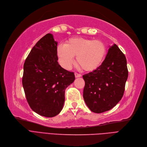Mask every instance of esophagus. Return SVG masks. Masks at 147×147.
Listing matches in <instances>:
<instances>
[{
	"mask_svg": "<svg viewBox=\"0 0 147 147\" xmlns=\"http://www.w3.org/2000/svg\"><path fill=\"white\" fill-rule=\"evenodd\" d=\"M74 76H75V78H80V76H81V74H78V73H74Z\"/></svg>",
	"mask_w": 147,
	"mask_h": 147,
	"instance_id": "34e87169",
	"label": "esophagus"
}]
</instances>
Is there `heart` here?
Instances as JSON below:
<instances>
[{"label":"heart","instance_id":"heart-1","mask_svg":"<svg viewBox=\"0 0 147 147\" xmlns=\"http://www.w3.org/2000/svg\"><path fill=\"white\" fill-rule=\"evenodd\" d=\"M106 54V46L102 41L82 37L70 38L64 45H59L57 48L59 62L67 69L72 67L76 55L80 67L86 71H93L101 65Z\"/></svg>","mask_w":147,"mask_h":147}]
</instances>
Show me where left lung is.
<instances>
[{
    "mask_svg": "<svg viewBox=\"0 0 147 147\" xmlns=\"http://www.w3.org/2000/svg\"><path fill=\"white\" fill-rule=\"evenodd\" d=\"M128 76L125 55L113 44L96 69L83 76V97L90 110L102 113L115 106L123 95Z\"/></svg>",
    "mask_w": 147,
    "mask_h": 147,
    "instance_id": "left-lung-1",
    "label": "left lung"
}]
</instances>
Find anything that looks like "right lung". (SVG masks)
I'll list each match as a JSON object with an SVG mask.
<instances>
[{
	"label": "right lung",
	"instance_id": "add662e5",
	"mask_svg": "<svg viewBox=\"0 0 147 147\" xmlns=\"http://www.w3.org/2000/svg\"><path fill=\"white\" fill-rule=\"evenodd\" d=\"M57 41L48 34L34 46L24 64L22 86L27 101L38 114L53 117L62 110L65 89L75 80L74 73L58 63Z\"/></svg>",
	"mask_w": 147,
	"mask_h": 147
}]
</instances>
